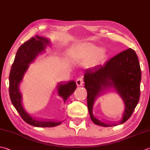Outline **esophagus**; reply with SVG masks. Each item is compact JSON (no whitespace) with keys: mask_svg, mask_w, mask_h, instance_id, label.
<instances>
[{"mask_svg":"<svg viewBox=\"0 0 150 150\" xmlns=\"http://www.w3.org/2000/svg\"><path fill=\"white\" fill-rule=\"evenodd\" d=\"M83 83V79L82 77L78 78L77 80H76V84H77L78 86H82Z\"/></svg>","mask_w":150,"mask_h":150,"instance_id":"obj_1","label":"esophagus"}]
</instances>
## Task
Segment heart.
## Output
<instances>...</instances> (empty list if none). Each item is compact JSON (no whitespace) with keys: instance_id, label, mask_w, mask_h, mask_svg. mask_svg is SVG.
Segmentation results:
<instances>
[{"instance_id":"1","label":"heart","mask_w":150,"mask_h":150,"mask_svg":"<svg viewBox=\"0 0 150 150\" xmlns=\"http://www.w3.org/2000/svg\"><path fill=\"white\" fill-rule=\"evenodd\" d=\"M72 58L77 62H86L90 67L99 64L106 58L105 51L89 43L79 44L72 53Z\"/></svg>"}]
</instances>
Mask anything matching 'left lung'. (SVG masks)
Wrapping results in <instances>:
<instances>
[{
  "mask_svg": "<svg viewBox=\"0 0 150 150\" xmlns=\"http://www.w3.org/2000/svg\"><path fill=\"white\" fill-rule=\"evenodd\" d=\"M141 69L134 51L129 48L114 56L103 65L96 66L85 72V88L87 89V107L90 117L96 125L112 127L116 123H107L96 117L93 106L96 98L104 90L114 87L125 102V109L119 124L127 121L138 103L140 95Z\"/></svg>",
  "mask_w": 150,
  "mask_h": 150,
  "instance_id": "obj_1",
  "label": "left lung"
}]
</instances>
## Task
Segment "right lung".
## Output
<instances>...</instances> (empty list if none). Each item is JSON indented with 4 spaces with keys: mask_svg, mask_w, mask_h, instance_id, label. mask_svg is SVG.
<instances>
[{
    "mask_svg": "<svg viewBox=\"0 0 150 150\" xmlns=\"http://www.w3.org/2000/svg\"><path fill=\"white\" fill-rule=\"evenodd\" d=\"M49 41L40 36H36L25 42L19 47L14 61L12 65L9 76V93L11 101L17 111L27 123L38 127H52L60 125L61 122L47 121L32 116L25 112L21 103V95L19 89V85L23 76L29 67V64L35 60L36 56L42 52ZM58 95L63 97L64 103L70 95L76 89L74 81L61 83L58 86Z\"/></svg>",
    "mask_w": 150,
    "mask_h": 150,
    "instance_id": "1",
    "label": "right lung"
}]
</instances>
